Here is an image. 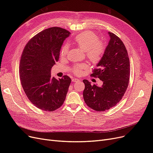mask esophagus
Wrapping results in <instances>:
<instances>
[{
	"label": "esophagus",
	"mask_w": 153,
	"mask_h": 153,
	"mask_svg": "<svg viewBox=\"0 0 153 153\" xmlns=\"http://www.w3.org/2000/svg\"><path fill=\"white\" fill-rule=\"evenodd\" d=\"M79 81V79H77V78H73L72 79V81L74 82H77Z\"/></svg>",
	"instance_id": "1"
}]
</instances>
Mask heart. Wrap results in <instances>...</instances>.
<instances>
[{
	"instance_id": "b5f03b06",
	"label": "heart",
	"mask_w": 153,
	"mask_h": 153,
	"mask_svg": "<svg viewBox=\"0 0 153 153\" xmlns=\"http://www.w3.org/2000/svg\"><path fill=\"white\" fill-rule=\"evenodd\" d=\"M73 43L80 49L84 51L86 58L93 64L99 63L105 52L106 45L103 42L99 40V37L92 31H85L77 35ZM69 51L67 45H64L61 50V56L66 57ZM84 64H78L72 68V72L75 74H81L85 68Z\"/></svg>"
}]
</instances>
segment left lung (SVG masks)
Returning a JSON list of instances; mask_svg holds the SVG:
<instances>
[{
    "mask_svg": "<svg viewBox=\"0 0 153 153\" xmlns=\"http://www.w3.org/2000/svg\"><path fill=\"white\" fill-rule=\"evenodd\" d=\"M110 37L102 59L91 76L103 81L101 87L83 80L84 100L91 108L103 111L115 106L122 100L130 79V60L126 47L119 37L108 32Z\"/></svg>",
    "mask_w": 153,
    "mask_h": 153,
    "instance_id": "8db88e82",
    "label": "left lung"
}]
</instances>
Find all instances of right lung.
I'll list each match as a JSON object with an SVG mask.
<instances>
[{
    "instance_id": "obj_1",
    "label": "right lung",
    "mask_w": 153,
    "mask_h": 153,
    "mask_svg": "<svg viewBox=\"0 0 153 153\" xmlns=\"http://www.w3.org/2000/svg\"><path fill=\"white\" fill-rule=\"evenodd\" d=\"M70 34L60 27L47 28L31 38L22 52L19 67L22 87L29 100L42 110L54 111L66 99L71 79L68 76L52 77L51 69Z\"/></svg>"
}]
</instances>
